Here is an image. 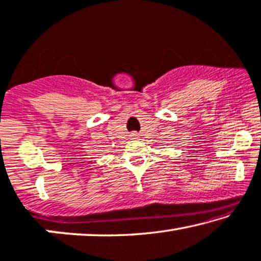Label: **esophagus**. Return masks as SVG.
Wrapping results in <instances>:
<instances>
[{
	"label": "esophagus",
	"instance_id": "34e87169",
	"mask_svg": "<svg viewBox=\"0 0 261 261\" xmlns=\"http://www.w3.org/2000/svg\"><path fill=\"white\" fill-rule=\"evenodd\" d=\"M132 138H137V134H131Z\"/></svg>",
	"mask_w": 261,
	"mask_h": 261
}]
</instances>
